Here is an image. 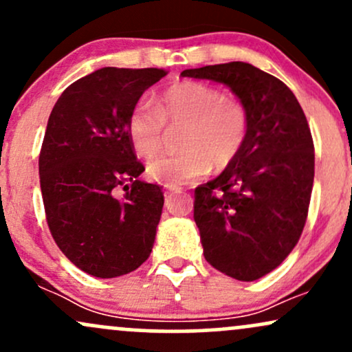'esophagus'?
I'll return each mask as SVG.
<instances>
[{
    "instance_id": "esophagus-1",
    "label": "esophagus",
    "mask_w": 352,
    "mask_h": 352,
    "mask_svg": "<svg viewBox=\"0 0 352 352\" xmlns=\"http://www.w3.org/2000/svg\"><path fill=\"white\" fill-rule=\"evenodd\" d=\"M165 188H167V190H165V193H173V192H177V190H179L177 187H165Z\"/></svg>"
}]
</instances>
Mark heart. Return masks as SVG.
I'll list each match as a JSON object with an SVG mask.
<instances>
[{"mask_svg": "<svg viewBox=\"0 0 352 352\" xmlns=\"http://www.w3.org/2000/svg\"><path fill=\"white\" fill-rule=\"evenodd\" d=\"M180 131V152L165 153L147 165L148 179L165 187H179L225 168L240 153L248 135L250 116L245 104L227 98L220 89L199 80L172 84L157 106L137 102L127 117V135L137 155L152 157L160 151L165 129Z\"/></svg>", "mask_w": 352, "mask_h": 352, "instance_id": "heart-1", "label": "heart"}]
</instances>
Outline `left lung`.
<instances>
[{
    "mask_svg": "<svg viewBox=\"0 0 352 352\" xmlns=\"http://www.w3.org/2000/svg\"><path fill=\"white\" fill-rule=\"evenodd\" d=\"M184 78L230 87L250 116L236 159L195 188L193 220L205 260L240 281L273 272L305 228L314 180V145L305 112L289 87L248 63L233 60Z\"/></svg>",
    "mask_w": 352,
    "mask_h": 352,
    "instance_id": "1",
    "label": "left lung"
}]
</instances>
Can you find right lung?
Returning <instances> with one entry per match:
<instances>
[{
  "label": "right lung",
  "mask_w": 352,
  "mask_h": 352,
  "mask_svg": "<svg viewBox=\"0 0 352 352\" xmlns=\"http://www.w3.org/2000/svg\"><path fill=\"white\" fill-rule=\"evenodd\" d=\"M164 76L157 67H102L66 87L47 120L39 153L47 227L69 261L96 278L122 276L151 256L164 193L139 180L145 168L127 117Z\"/></svg>",
  "instance_id": "1"
}]
</instances>
